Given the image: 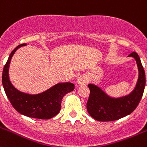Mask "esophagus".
Here are the masks:
<instances>
[{"label":"esophagus","instance_id":"1","mask_svg":"<svg viewBox=\"0 0 147 147\" xmlns=\"http://www.w3.org/2000/svg\"><path fill=\"white\" fill-rule=\"evenodd\" d=\"M88 83V78L85 75H81L78 78V85H84Z\"/></svg>","mask_w":147,"mask_h":147}]
</instances>
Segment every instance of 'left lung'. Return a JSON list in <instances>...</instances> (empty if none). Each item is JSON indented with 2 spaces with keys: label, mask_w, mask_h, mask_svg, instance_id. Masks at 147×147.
I'll list each match as a JSON object with an SVG mask.
<instances>
[{
  "label": "left lung",
  "mask_w": 147,
  "mask_h": 147,
  "mask_svg": "<svg viewBox=\"0 0 147 147\" xmlns=\"http://www.w3.org/2000/svg\"><path fill=\"white\" fill-rule=\"evenodd\" d=\"M128 57L135 59L138 69V81L131 94L113 98L96 85H88L90 95L86 105L87 110L89 115L98 121H113L125 117L135 110L142 99L146 84L144 69L138 53L132 52Z\"/></svg>",
  "instance_id": "left-lung-1"
}]
</instances>
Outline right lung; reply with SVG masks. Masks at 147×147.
<instances>
[{"label": "right lung", "instance_id": "1", "mask_svg": "<svg viewBox=\"0 0 147 147\" xmlns=\"http://www.w3.org/2000/svg\"><path fill=\"white\" fill-rule=\"evenodd\" d=\"M24 46L26 43L19 45L12 51L4 66L2 75L4 90L13 107L19 113L33 118L51 119L59 112L61 99L65 94L75 89V85L71 83H58L44 92L35 95L18 90L9 80V64L16 51Z\"/></svg>", "mask_w": 147, "mask_h": 147}]
</instances>
